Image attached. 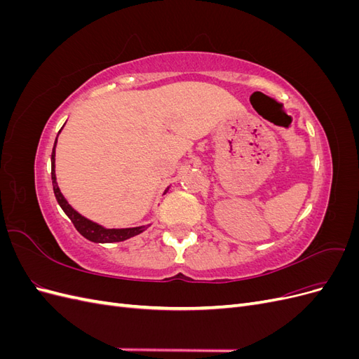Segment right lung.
I'll use <instances>...</instances> for the list:
<instances>
[{
    "label": "right lung",
    "instance_id": "right-lung-1",
    "mask_svg": "<svg viewBox=\"0 0 359 359\" xmlns=\"http://www.w3.org/2000/svg\"><path fill=\"white\" fill-rule=\"evenodd\" d=\"M60 132H61V130H60ZM57 140H58V136L55 139V144H53L52 157H50V165H52L50 175H52L53 193H55L57 202L60 203L62 211L67 214V217L74 224L76 231H78L88 241L102 243V244H104V243H121V241L128 240V238L142 233L149 224L136 226V227H123V229H107V227H104L99 223H95L90 219H86V217H83L82 214H79L78 211L73 208V206L67 202V199L62 196V193H61V190L58 187V182H57V175H55V147H57Z\"/></svg>",
    "mask_w": 359,
    "mask_h": 359
}]
</instances>
